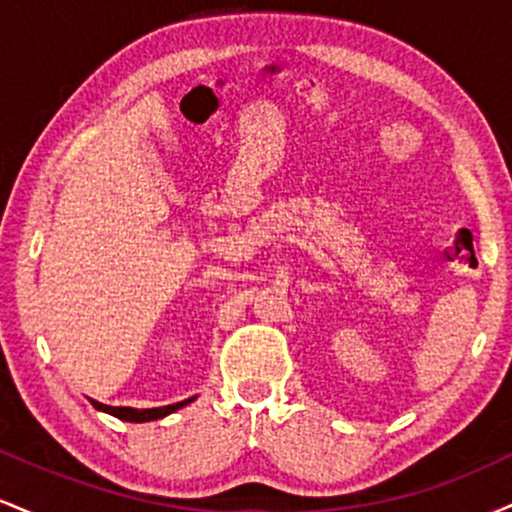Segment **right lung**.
Wrapping results in <instances>:
<instances>
[{"label": "right lung", "mask_w": 512, "mask_h": 512, "mask_svg": "<svg viewBox=\"0 0 512 512\" xmlns=\"http://www.w3.org/2000/svg\"><path fill=\"white\" fill-rule=\"evenodd\" d=\"M192 399H182V402H175V404H168V407H154V409H132V407H108V404H101V402H93V407L105 411V414H113L117 419L122 421H129V424H144V421H156V419H163V416L173 414L175 409L185 407V404H190Z\"/></svg>", "instance_id": "add662e5"}]
</instances>
